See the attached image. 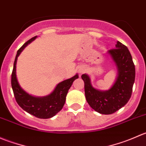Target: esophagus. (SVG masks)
<instances>
[{
  "label": "esophagus",
  "instance_id": "esophagus-1",
  "mask_svg": "<svg viewBox=\"0 0 146 146\" xmlns=\"http://www.w3.org/2000/svg\"><path fill=\"white\" fill-rule=\"evenodd\" d=\"M86 70H87L86 68H85V66H80V67H79L78 73H80V75H81V74H82V73H85V71H86Z\"/></svg>",
  "mask_w": 146,
  "mask_h": 146
}]
</instances>
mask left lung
I'll return each mask as SVG.
<instances>
[{
  "mask_svg": "<svg viewBox=\"0 0 146 146\" xmlns=\"http://www.w3.org/2000/svg\"><path fill=\"white\" fill-rule=\"evenodd\" d=\"M114 61L117 69L115 82L108 90H100L94 88L88 74L81 78L85 83L86 100L95 111L100 114H111L123 107L131 96L135 81V66L127 47L117 42L116 48L107 53Z\"/></svg>",
  "mask_w": 146,
  "mask_h": 146,
  "instance_id": "obj_1",
  "label": "left lung"
}]
</instances>
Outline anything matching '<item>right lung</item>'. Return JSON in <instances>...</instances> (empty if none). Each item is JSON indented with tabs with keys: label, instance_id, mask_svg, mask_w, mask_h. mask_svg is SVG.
Masks as SVG:
<instances>
[{
	"label": "right lung",
	"instance_id": "1",
	"mask_svg": "<svg viewBox=\"0 0 146 146\" xmlns=\"http://www.w3.org/2000/svg\"><path fill=\"white\" fill-rule=\"evenodd\" d=\"M36 37L37 36H35V37L28 40L17 51L13 65L11 85L16 102L23 110L37 118L49 119L55 116L58 111L62 110L68 90L71 87L73 81L78 78V74L75 75L73 77L59 82L56 86L54 91L46 96H32L25 92L19 84L16 76L17 57L20 56L23 49Z\"/></svg>",
	"mask_w": 146,
	"mask_h": 146
}]
</instances>
